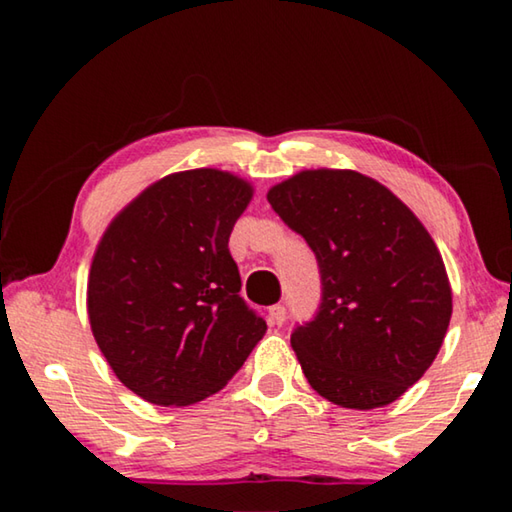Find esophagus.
I'll list each match as a JSON object with an SVG mask.
<instances>
[{"label": "esophagus", "instance_id": "obj_1", "mask_svg": "<svg viewBox=\"0 0 512 512\" xmlns=\"http://www.w3.org/2000/svg\"><path fill=\"white\" fill-rule=\"evenodd\" d=\"M268 318H271V325H284V320H287V309H284V305H273L271 309H268Z\"/></svg>", "mask_w": 512, "mask_h": 512}]
</instances>
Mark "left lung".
<instances>
[{
  "instance_id": "1",
  "label": "left lung",
  "mask_w": 512,
  "mask_h": 512,
  "mask_svg": "<svg viewBox=\"0 0 512 512\" xmlns=\"http://www.w3.org/2000/svg\"><path fill=\"white\" fill-rule=\"evenodd\" d=\"M266 198L318 259V314L291 334L311 388L343 409L395 402L436 359L452 318L427 228L391 189L350 169L300 171Z\"/></svg>"
}]
</instances>
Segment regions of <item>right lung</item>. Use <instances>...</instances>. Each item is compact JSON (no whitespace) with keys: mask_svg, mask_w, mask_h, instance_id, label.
I'll use <instances>...</instances> for the list:
<instances>
[{"mask_svg":"<svg viewBox=\"0 0 512 512\" xmlns=\"http://www.w3.org/2000/svg\"><path fill=\"white\" fill-rule=\"evenodd\" d=\"M253 198L221 169L169 173L103 232L88 277L90 327L126 388L158 406L221 391L266 334L239 296L228 239Z\"/></svg>","mask_w":512,"mask_h":512,"instance_id":"add662e5","label":"right lung"}]
</instances>
